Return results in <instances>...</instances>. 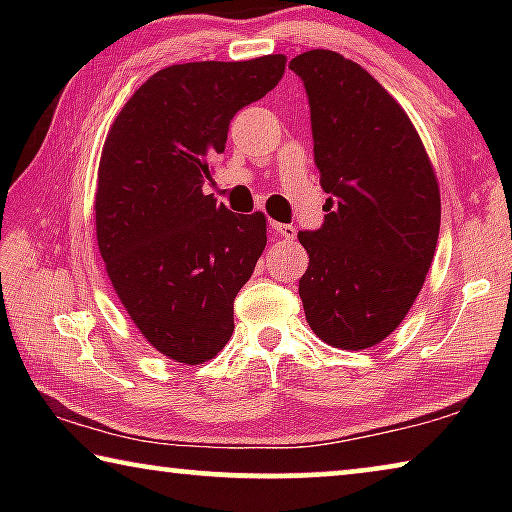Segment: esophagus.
<instances>
[{
    "label": "esophagus",
    "mask_w": 512,
    "mask_h": 512,
    "mask_svg": "<svg viewBox=\"0 0 512 512\" xmlns=\"http://www.w3.org/2000/svg\"><path fill=\"white\" fill-rule=\"evenodd\" d=\"M273 230L277 232V235L280 237H284V239H296V228H293V225H289V223H277V221H273Z\"/></svg>",
    "instance_id": "34e87169"
}]
</instances>
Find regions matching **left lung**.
<instances>
[{
  "mask_svg": "<svg viewBox=\"0 0 512 512\" xmlns=\"http://www.w3.org/2000/svg\"><path fill=\"white\" fill-rule=\"evenodd\" d=\"M305 83L325 223L298 232L300 298L320 341L366 350L395 332L433 262L440 189L404 108L361 65L329 49L289 63Z\"/></svg>",
  "mask_w": 512,
  "mask_h": 512,
  "instance_id": "left-lung-1",
  "label": "left lung"
}]
</instances>
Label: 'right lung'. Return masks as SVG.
<instances>
[{
    "label": "right lung",
    "mask_w": 512,
    "mask_h": 512,
    "mask_svg": "<svg viewBox=\"0 0 512 512\" xmlns=\"http://www.w3.org/2000/svg\"><path fill=\"white\" fill-rule=\"evenodd\" d=\"M287 56L171 65L137 88L103 142L99 253L135 327L164 357L198 366L235 332V298L266 248V216L212 194L210 160L230 119L280 83Z\"/></svg>",
    "instance_id": "1"
}]
</instances>
